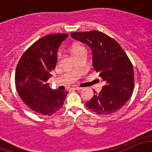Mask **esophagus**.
Wrapping results in <instances>:
<instances>
[{"label": "esophagus", "mask_w": 152, "mask_h": 152, "mask_svg": "<svg viewBox=\"0 0 152 152\" xmlns=\"http://www.w3.org/2000/svg\"><path fill=\"white\" fill-rule=\"evenodd\" d=\"M82 88H81V87L75 86V87H73V88H72V89H74V90H81Z\"/></svg>", "instance_id": "1"}]
</instances>
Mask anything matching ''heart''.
<instances>
[{"label": "heart", "instance_id": "b5f03b06", "mask_svg": "<svg viewBox=\"0 0 152 152\" xmlns=\"http://www.w3.org/2000/svg\"><path fill=\"white\" fill-rule=\"evenodd\" d=\"M85 50V48H84V47H83L82 46H74V48H72V55L74 56V54L77 53L78 52L81 51V50Z\"/></svg>", "mask_w": 152, "mask_h": 152}]
</instances>
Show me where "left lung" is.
Wrapping results in <instances>:
<instances>
[{
	"instance_id": "obj_1",
	"label": "left lung",
	"mask_w": 152,
	"mask_h": 152,
	"mask_svg": "<svg viewBox=\"0 0 152 152\" xmlns=\"http://www.w3.org/2000/svg\"><path fill=\"white\" fill-rule=\"evenodd\" d=\"M71 36L90 47L94 69L106 83L99 94L94 91L86 106L101 115L119 110L132 96L134 87V68L124 50L115 40L97 31L71 33Z\"/></svg>"
}]
</instances>
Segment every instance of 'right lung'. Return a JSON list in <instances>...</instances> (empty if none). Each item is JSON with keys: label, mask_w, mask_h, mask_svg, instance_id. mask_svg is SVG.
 <instances>
[{"label": "right lung", "mask_w": 152, "mask_h": 152, "mask_svg": "<svg viewBox=\"0 0 152 152\" xmlns=\"http://www.w3.org/2000/svg\"><path fill=\"white\" fill-rule=\"evenodd\" d=\"M69 35L49 34L29 47L19 60L15 85L23 102L35 112L50 116L64 105L68 91L51 89L48 80L57 62V52Z\"/></svg>", "instance_id": "1"}]
</instances>
